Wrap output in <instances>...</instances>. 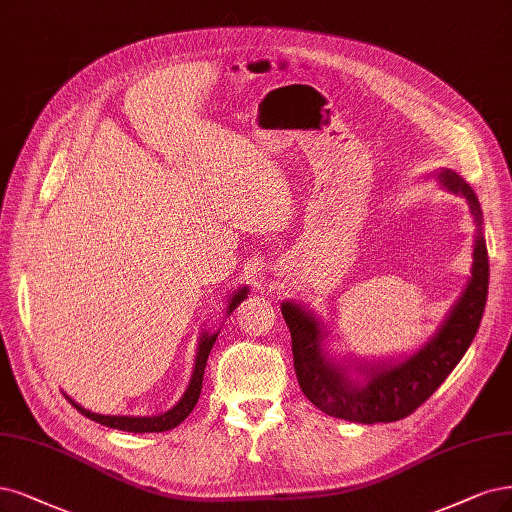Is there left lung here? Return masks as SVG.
<instances>
[{"label": "left lung", "mask_w": 512, "mask_h": 512, "mask_svg": "<svg viewBox=\"0 0 512 512\" xmlns=\"http://www.w3.org/2000/svg\"><path fill=\"white\" fill-rule=\"evenodd\" d=\"M440 186L468 201L477 222L472 271L466 290L449 309L434 337L411 358L400 362H358V377L326 356V332L317 317L294 301L281 303V315L290 328L294 370L303 394L330 417L356 424H387L421 407L457 366L479 330L487 303L489 258L483 237L481 205L470 184L451 169L438 173Z\"/></svg>", "instance_id": "1"}]
</instances>
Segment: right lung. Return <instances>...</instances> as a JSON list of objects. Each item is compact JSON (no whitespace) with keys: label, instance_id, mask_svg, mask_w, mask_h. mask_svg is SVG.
<instances>
[{"label":"right lung","instance_id":"add662e5","mask_svg":"<svg viewBox=\"0 0 512 512\" xmlns=\"http://www.w3.org/2000/svg\"><path fill=\"white\" fill-rule=\"evenodd\" d=\"M248 288H239L233 296H231V303H228L226 307V313H233L239 303L243 301V298H248ZM218 339V332H201L199 337V347H197V360H195V370H192V377H190V383L186 387L184 396L180 398V402L175 404V407H171L169 411L161 413V415H152V417H131V415H99V413H93L88 411L84 407H80L78 402H74L72 398H69L65 394V398L74 404V407L88 419L97 421V424L101 426H108V428H114V430H122V432H167L175 426H180L182 421L190 415V411L197 407V400L201 396V387H203V373H205V364H207V356L211 347H214Z\"/></svg>","mask_w":512,"mask_h":512}]
</instances>
